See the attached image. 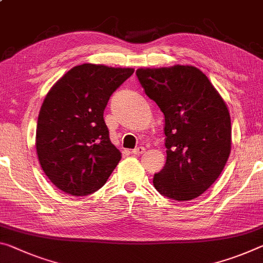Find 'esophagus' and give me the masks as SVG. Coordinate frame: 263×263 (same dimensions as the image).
Wrapping results in <instances>:
<instances>
[{"label":"esophagus","instance_id":"obj_1","mask_svg":"<svg viewBox=\"0 0 263 263\" xmlns=\"http://www.w3.org/2000/svg\"><path fill=\"white\" fill-rule=\"evenodd\" d=\"M132 153L135 154V156H140V154L145 153V147H137L132 151Z\"/></svg>","mask_w":263,"mask_h":263}]
</instances>
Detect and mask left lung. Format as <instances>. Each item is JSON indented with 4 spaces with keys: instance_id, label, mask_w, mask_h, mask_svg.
Masks as SVG:
<instances>
[{
    "instance_id": "8db88e82",
    "label": "left lung",
    "mask_w": 263,
    "mask_h": 263,
    "mask_svg": "<svg viewBox=\"0 0 263 263\" xmlns=\"http://www.w3.org/2000/svg\"><path fill=\"white\" fill-rule=\"evenodd\" d=\"M140 85L165 117L166 164L153 177L161 195L193 200L214 184L228 160L231 116L206 74L192 65L138 69Z\"/></svg>"
}]
</instances>
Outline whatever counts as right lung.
I'll use <instances>...</instances> for the list:
<instances>
[{
	"instance_id": "add662e5",
	"label": "right lung",
	"mask_w": 263,
	"mask_h": 263,
	"mask_svg": "<svg viewBox=\"0 0 263 263\" xmlns=\"http://www.w3.org/2000/svg\"><path fill=\"white\" fill-rule=\"evenodd\" d=\"M131 68L82 64L58 79L37 120L36 151L42 170L64 193L87 195L111 176L122 153L111 143L104 110Z\"/></svg>"
}]
</instances>
